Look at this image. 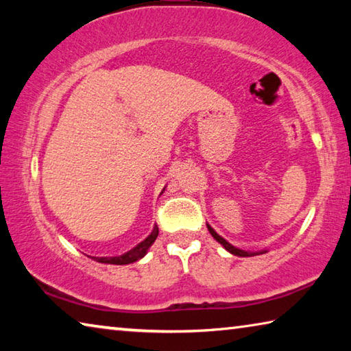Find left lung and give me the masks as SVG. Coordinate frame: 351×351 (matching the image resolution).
<instances>
[{
  "instance_id": "left-lung-1",
  "label": "left lung",
  "mask_w": 351,
  "mask_h": 351,
  "mask_svg": "<svg viewBox=\"0 0 351 351\" xmlns=\"http://www.w3.org/2000/svg\"><path fill=\"white\" fill-rule=\"evenodd\" d=\"M207 229H209V232L212 234V237L213 239H215L218 243H221V245L228 249V251L230 252V254H234V255H239V257H252V255H257V254H263V252H246V251H241V249H237V247H234L232 245H230V243H228L226 241L223 237H219L215 230H213L209 224H207Z\"/></svg>"
}]
</instances>
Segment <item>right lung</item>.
<instances>
[{
	"label": "right lung",
	"mask_w": 351,
	"mask_h": 351,
	"mask_svg": "<svg viewBox=\"0 0 351 351\" xmlns=\"http://www.w3.org/2000/svg\"><path fill=\"white\" fill-rule=\"evenodd\" d=\"M158 234H159L158 226H154L153 232L148 235L144 241L139 243L138 246L133 247L132 251H128L127 254L119 255V257H93V258L96 260V261H99V263H110V265H128V263H133V261L144 257V255L148 251V247H150L153 243H154V240L158 239Z\"/></svg>",
	"instance_id": "right-lung-1"
}]
</instances>
